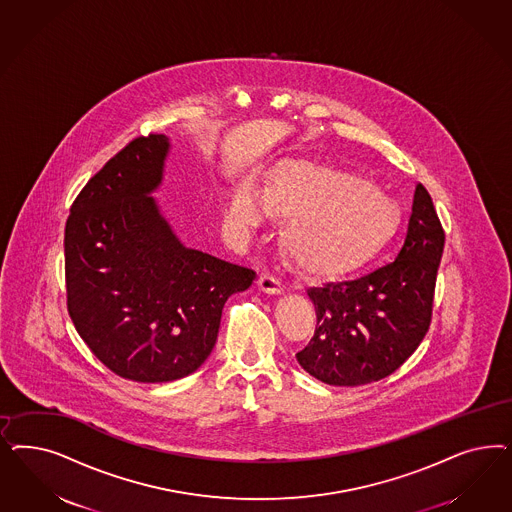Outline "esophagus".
Returning <instances> with one entry per match:
<instances>
[{"instance_id": "esophagus-1", "label": "esophagus", "mask_w": 512, "mask_h": 512, "mask_svg": "<svg viewBox=\"0 0 512 512\" xmlns=\"http://www.w3.org/2000/svg\"><path fill=\"white\" fill-rule=\"evenodd\" d=\"M258 288L265 292V294H271V296H281L282 292H284L282 282L277 277L267 275V273L258 279Z\"/></svg>"}]
</instances>
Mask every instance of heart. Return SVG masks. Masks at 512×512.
I'll use <instances>...</instances> for the list:
<instances>
[{
    "label": "heart",
    "instance_id": "obj_1",
    "mask_svg": "<svg viewBox=\"0 0 512 512\" xmlns=\"http://www.w3.org/2000/svg\"><path fill=\"white\" fill-rule=\"evenodd\" d=\"M269 213L290 218L284 247L297 264L320 275L345 273L369 260L394 224V207L379 190L307 162L284 169L265 194L241 184L228 201L233 226H258Z\"/></svg>",
    "mask_w": 512,
    "mask_h": 512
}]
</instances>
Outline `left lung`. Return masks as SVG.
Listing matches in <instances>:
<instances>
[{
	"mask_svg": "<svg viewBox=\"0 0 512 512\" xmlns=\"http://www.w3.org/2000/svg\"><path fill=\"white\" fill-rule=\"evenodd\" d=\"M443 248L445 231L431 196L416 184L396 260L356 281L309 290L318 328L297 352L299 365L331 386H362L392 375L428 333Z\"/></svg>",
	"mask_w": 512,
	"mask_h": 512,
	"instance_id": "1",
	"label": "left lung"
}]
</instances>
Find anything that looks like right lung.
Here are the masks:
<instances>
[{"mask_svg":"<svg viewBox=\"0 0 512 512\" xmlns=\"http://www.w3.org/2000/svg\"><path fill=\"white\" fill-rule=\"evenodd\" d=\"M171 141L137 137L86 182L67 218V311L122 379L169 382L215 348L224 303L256 273L188 248L152 196Z\"/></svg>","mask_w":512,"mask_h":512,"instance_id":"obj_1","label":"right lung"}]
</instances>
